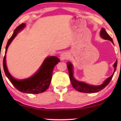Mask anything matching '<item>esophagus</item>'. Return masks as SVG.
<instances>
[{
	"instance_id": "34e87169",
	"label": "esophagus",
	"mask_w": 121,
	"mask_h": 121,
	"mask_svg": "<svg viewBox=\"0 0 121 121\" xmlns=\"http://www.w3.org/2000/svg\"><path fill=\"white\" fill-rule=\"evenodd\" d=\"M60 57L61 60H63L68 59V58L69 57V55L68 53L66 52H62L61 53Z\"/></svg>"
}]
</instances>
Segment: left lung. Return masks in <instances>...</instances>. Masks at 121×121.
Here are the masks:
<instances>
[{
    "label": "left lung",
    "mask_w": 121,
    "mask_h": 121,
    "mask_svg": "<svg viewBox=\"0 0 121 121\" xmlns=\"http://www.w3.org/2000/svg\"><path fill=\"white\" fill-rule=\"evenodd\" d=\"M100 35L101 36L103 39H104L109 40L113 43L112 38L108 35V34L106 32V31L104 28H102V30H101ZM117 66V60L115 62L114 64V71L113 74L110 77H109V78H107V80L104 81V84H102V85L99 86H94L88 85L86 84V83L83 82H80L77 81L74 78V77L73 76V66H72V64L69 62H67V66L68 69L69 78H70V82H71V84L72 86H73V87H74L76 91H80V92L87 93H96L101 91V90L104 89L109 84V82L112 80V79L113 77V75L114 74V72L116 70Z\"/></svg>",
    "instance_id": "1"
}]
</instances>
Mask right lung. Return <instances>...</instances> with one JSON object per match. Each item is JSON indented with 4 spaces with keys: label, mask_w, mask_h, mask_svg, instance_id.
<instances>
[{
    "label": "right lung",
    "mask_w": 121,
    "mask_h": 121,
    "mask_svg": "<svg viewBox=\"0 0 121 121\" xmlns=\"http://www.w3.org/2000/svg\"><path fill=\"white\" fill-rule=\"evenodd\" d=\"M24 24H22L15 29L12 36L8 40L5 48V53L10 43L15 38L19 30L23 29ZM60 61L57 57L49 56L44 60L39 70L30 78L23 80H17L12 77L7 68L5 55L3 59L4 71L12 84L18 91L29 94H38L45 91L49 86L52 77V72L56 65Z\"/></svg>",
    "instance_id": "add662e5"
}]
</instances>
